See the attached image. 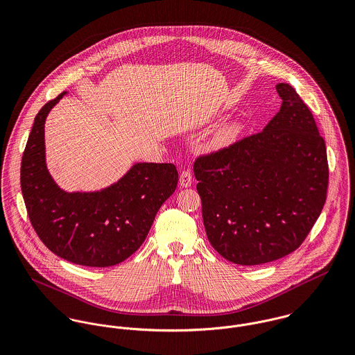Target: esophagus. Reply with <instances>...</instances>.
I'll return each instance as SVG.
<instances>
[{"mask_svg": "<svg viewBox=\"0 0 355 355\" xmlns=\"http://www.w3.org/2000/svg\"><path fill=\"white\" fill-rule=\"evenodd\" d=\"M193 183V175L190 171H183L179 178V184L182 187H190Z\"/></svg>", "mask_w": 355, "mask_h": 355, "instance_id": "esophagus-1", "label": "esophagus"}]
</instances>
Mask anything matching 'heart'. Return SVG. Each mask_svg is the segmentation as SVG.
<instances>
[{"instance_id":"b5f03b06","label":"heart","mask_w":355,"mask_h":355,"mask_svg":"<svg viewBox=\"0 0 355 355\" xmlns=\"http://www.w3.org/2000/svg\"><path fill=\"white\" fill-rule=\"evenodd\" d=\"M242 131V127L239 123H227L224 125H221L220 128L216 130V132L213 134L209 146L213 150H220L224 148L231 146L239 137Z\"/></svg>"}]
</instances>
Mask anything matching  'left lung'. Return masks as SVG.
<instances>
[{
    "label": "left lung",
    "mask_w": 355,
    "mask_h": 355,
    "mask_svg": "<svg viewBox=\"0 0 355 355\" xmlns=\"http://www.w3.org/2000/svg\"><path fill=\"white\" fill-rule=\"evenodd\" d=\"M276 92L280 110L259 134L194 164L207 239L238 265L297 250L327 198V149L313 114L288 83Z\"/></svg>",
    "instance_id": "1"
}]
</instances>
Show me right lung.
Masks as SVG:
<instances>
[{
    "mask_svg": "<svg viewBox=\"0 0 355 355\" xmlns=\"http://www.w3.org/2000/svg\"><path fill=\"white\" fill-rule=\"evenodd\" d=\"M65 94L48 102L34 120L21 158L23 198L35 232L51 252L83 266H113L145 242L179 175L173 164L134 162L117 182L100 190L61 189L46 164L45 123Z\"/></svg>",
    "mask_w": 355,
    "mask_h": 355,
    "instance_id": "add662e5",
    "label": "right lung"
}]
</instances>
